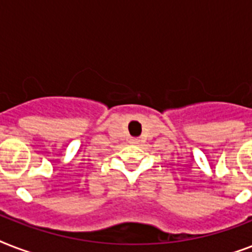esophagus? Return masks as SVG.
I'll use <instances>...</instances> for the list:
<instances>
[{"instance_id": "esophagus-1", "label": "esophagus", "mask_w": 252, "mask_h": 252, "mask_svg": "<svg viewBox=\"0 0 252 252\" xmlns=\"http://www.w3.org/2000/svg\"><path fill=\"white\" fill-rule=\"evenodd\" d=\"M138 138H130V144H137Z\"/></svg>"}]
</instances>
